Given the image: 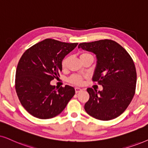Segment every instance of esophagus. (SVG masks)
Wrapping results in <instances>:
<instances>
[{"instance_id": "esophagus-1", "label": "esophagus", "mask_w": 148, "mask_h": 148, "mask_svg": "<svg viewBox=\"0 0 148 148\" xmlns=\"http://www.w3.org/2000/svg\"><path fill=\"white\" fill-rule=\"evenodd\" d=\"M82 90V89L80 88H79V87H76L75 88V92H76V93H78V92H80V91H81Z\"/></svg>"}]
</instances>
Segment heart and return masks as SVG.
I'll list each match as a JSON object with an SVG mask.
<instances>
[{"label": "heart", "instance_id": "b5f03b06", "mask_svg": "<svg viewBox=\"0 0 148 148\" xmlns=\"http://www.w3.org/2000/svg\"><path fill=\"white\" fill-rule=\"evenodd\" d=\"M89 56H91V55L86 53H82L81 55H80V60H81V59H82L83 58H85V57ZM68 61H69L68 58H66L63 60L62 63V66L63 69H65L67 68V66H68ZM70 82H72V83H73V84H81L82 82V77L80 76H76V75L72 76H71L70 78Z\"/></svg>", "mask_w": 148, "mask_h": 148}]
</instances>
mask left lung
<instances>
[{"label":"left lung","mask_w":148,"mask_h":148,"mask_svg":"<svg viewBox=\"0 0 148 148\" xmlns=\"http://www.w3.org/2000/svg\"><path fill=\"white\" fill-rule=\"evenodd\" d=\"M78 48L96 56L92 78L103 86L101 91L86 89L90 97L84 110L101 121L116 119L125 112L135 95L137 73L133 60L121 45L108 39L80 43Z\"/></svg>","instance_id":"8db88e82"}]
</instances>
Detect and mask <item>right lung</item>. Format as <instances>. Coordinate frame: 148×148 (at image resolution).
Returning <instances> with one entry per match:
<instances>
[{"label": "right lung", "instance_id": "obj_1", "mask_svg": "<svg viewBox=\"0 0 148 148\" xmlns=\"http://www.w3.org/2000/svg\"><path fill=\"white\" fill-rule=\"evenodd\" d=\"M78 43L47 38L25 51L17 66L15 90L21 105L40 119L56 117L65 109L75 94L72 86L56 90L51 81L60 76L62 63Z\"/></svg>", "mask_w": 148, "mask_h": 148}]
</instances>
